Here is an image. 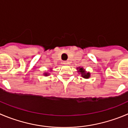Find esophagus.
<instances>
[{
    "label": "esophagus",
    "instance_id": "34e87169",
    "mask_svg": "<svg viewBox=\"0 0 128 128\" xmlns=\"http://www.w3.org/2000/svg\"><path fill=\"white\" fill-rule=\"evenodd\" d=\"M64 64H65V65H68V64H69V62H68V61H64V63H63Z\"/></svg>",
    "mask_w": 128,
    "mask_h": 128
}]
</instances>
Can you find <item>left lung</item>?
<instances>
[{
	"mask_svg": "<svg viewBox=\"0 0 128 128\" xmlns=\"http://www.w3.org/2000/svg\"><path fill=\"white\" fill-rule=\"evenodd\" d=\"M77 70H78V72L80 74H81L82 77L84 78L88 79L90 77V73L89 72H86V71H85V70L83 69V68H80H80H77Z\"/></svg>",
	"mask_w": 128,
	"mask_h": 128,
	"instance_id": "left-lung-1",
	"label": "left lung"
}]
</instances>
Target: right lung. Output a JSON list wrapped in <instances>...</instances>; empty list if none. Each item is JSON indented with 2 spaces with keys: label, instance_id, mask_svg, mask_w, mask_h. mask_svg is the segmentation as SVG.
<instances>
[{
  "label": "right lung",
  "instance_id": "1",
  "mask_svg": "<svg viewBox=\"0 0 128 128\" xmlns=\"http://www.w3.org/2000/svg\"><path fill=\"white\" fill-rule=\"evenodd\" d=\"M44 75H45V76H48V75H49V74L46 73V72H45V73H44Z\"/></svg>",
  "mask_w": 128,
  "mask_h": 128
}]
</instances>
